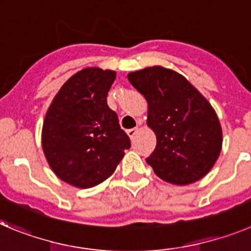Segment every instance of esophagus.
Wrapping results in <instances>:
<instances>
[{
	"label": "esophagus",
	"mask_w": 251,
	"mask_h": 251,
	"mask_svg": "<svg viewBox=\"0 0 251 251\" xmlns=\"http://www.w3.org/2000/svg\"><path fill=\"white\" fill-rule=\"evenodd\" d=\"M137 131H139V128H137V127L128 128V130H126V133H127L130 139H132V137L135 136V135H136V133H137Z\"/></svg>",
	"instance_id": "esophagus-1"
}]
</instances>
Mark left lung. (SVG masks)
I'll list each match as a JSON object with an SVG mask.
<instances>
[{
  "label": "left lung",
  "mask_w": 251,
  "mask_h": 251,
  "mask_svg": "<svg viewBox=\"0 0 251 251\" xmlns=\"http://www.w3.org/2000/svg\"><path fill=\"white\" fill-rule=\"evenodd\" d=\"M149 104L147 124L157 145L146 162L166 182L178 186L203 178L222 150V127L209 102L183 75L151 67L127 75Z\"/></svg>",
  "instance_id": "8db88e82"
}]
</instances>
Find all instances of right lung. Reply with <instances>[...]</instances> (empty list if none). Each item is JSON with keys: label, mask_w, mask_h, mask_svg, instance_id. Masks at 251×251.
<instances>
[{"label": "right lung", "mask_w": 251, "mask_h": 251, "mask_svg": "<svg viewBox=\"0 0 251 251\" xmlns=\"http://www.w3.org/2000/svg\"><path fill=\"white\" fill-rule=\"evenodd\" d=\"M116 73L86 68L68 79L51 101L42 131V146L62 181L90 188L114 173L131 147L106 97Z\"/></svg>", "instance_id": "right-lung-1"}]
</instances>
